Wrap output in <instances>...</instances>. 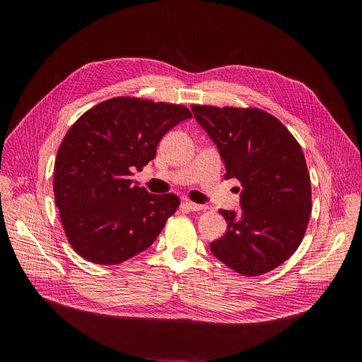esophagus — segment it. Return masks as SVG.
Instances as JSON below:
<instances>
[{"mask_svg": "<svg viewBox=\"0 0 362 362\" xmlns=\"http://www.w3.org/2000/svg\"><path fill=\"white\" fill-rule=\"evenodd\" d=\"M185 205H186L191 211H201V210H204V208H205L204 205L195 204V202H192V201H185Z\"/></svg>", "mask_w": 362, "mask_h": 362, "instance_id": "esophagus-1", "label": "esophagus"}]
</instances>
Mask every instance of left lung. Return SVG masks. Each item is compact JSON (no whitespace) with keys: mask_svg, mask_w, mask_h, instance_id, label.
<instances>
[{"mask_svg":"<svg viewBox=\"0 0 362 362\" xmlns=\"http://www.w3.org/2000/svg\"><path fill=\"white\" fill-rule=\"evenodd\" d=\"M191 108L218 149L224 177L242 183L240 211L220 210L227 232L210 250L243 276L269 273L298 250L310 221L311 180L302 148L262 110Z\"/></svg>","mask_w":362,"mask_h":362,"instance_id":"1","label":"left lung"}]
</instances>
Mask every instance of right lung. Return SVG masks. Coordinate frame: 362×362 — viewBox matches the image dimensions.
Listing matches in <instances>:
<instances>
[{
	"label": "right lung",
	"instance_id": "right-lung-1",
	"mask_svg": "<svg viewBox=\"0 0 362 362\" xmlns=\"http://www.w3.org/2000/svg\"><path fill=\"white\" fill-rule=\"evenodd\" d=\"M192 114L183 105L129 97L92 107L66 133L54 164V197L66 236L85 259L112 265L145 251L179 199L132 180L156 158L165 133Z\"/></svg>",
	"mask_w": 362,
	"mask_h": 362
}]
</instances>
